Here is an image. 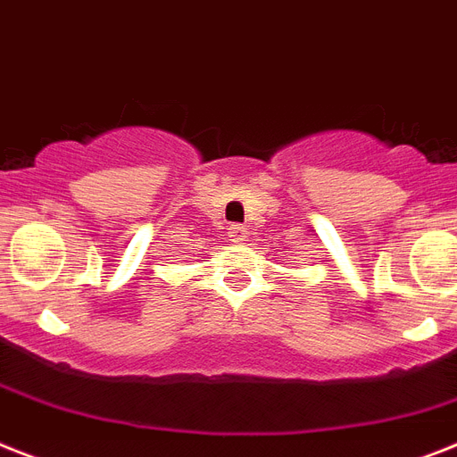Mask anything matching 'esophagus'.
Wrapping results in <instances>:
<instances>
[{
	"label": "esophagus",
	"instance_id": "esophagus-1",
	"mask_svg": "<svg viewBox=\"0 0 457 457\" xmlns=\"http://www.w3.org/2000/svg\"><path fill=\"white\" fill-rule=\"evenodd\" d=\"M228 237H231L233 243H243L245 237H247V228L243 224H231L228 226Z\"/></svg>",
	"mask_w": 457,
	"mask_h": 457
}]
</instances>
